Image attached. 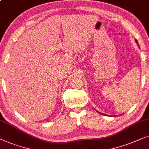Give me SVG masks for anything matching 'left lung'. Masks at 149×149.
<instances>
[{"instance_id":"obj_1","label":"left lung","mask_w":149,"mask_h":149,"mask_svg":"<svg viewBox=\"0 0 149 149\" xmlns=\"http://www.w3.org/2000/svg\"><path fill=\"white\" fill-rule=\"evenodd\" d=\"M136 42L138 43V41H137V40H136ZM138 46H139V45H138Z\"/></svg>"}]
</instances>
